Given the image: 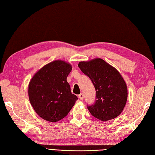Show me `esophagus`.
Listing matches in <instances>:
<instances>
[{
  "instance_id": "1",
  "label": "esophagus",
  "mask_w": 155,
  "mask_h": 155,
  "mask_svg": "<svg viewBox=\"0 0 155 155\" xmlns=\"http://www.w3.org/2000/svg\"><path fill=\"white\" fill-rule=\"evenodd\" d=\"M78 98H79V99L80 100H83V98H84V95H83V94H80L79 95H78Z\"/></svg>"
}]
</instances>
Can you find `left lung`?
<instances>
[{"label": "left lung", "instance_id": "8db88e82", "mask_svg": "<svg viewBox=\"0 0 155 155\" xmlns=\"http://www.w3.org/2000/svg\"><path fill=\"white\" fill-rule=\"evenodd\" d=\"M78 67L88 76L96 91V101L88 106V110L95 118L108 121L117 117L127 103V84L120 72L102 58L81 61Z\"/></svg>", "mask_w": 155, "mask_h": 155}]
</instances>
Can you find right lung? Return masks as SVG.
Listing matches in <instances>:
<instances>
[{
    "mask_svg": "<svg viewBox=\"0 0 155 155\" xmlns=\"http://www.w3.org/2000/svg\"><path fill=\"white\" fill-rule=\"evenodd\" d=\"M72 66L56 60L45 65L34 74L29 83V101L42 119L55 123L64 118L78 98L72 94L67 81Z\"/></svg>",
    "mask_w": 155,
    "mask_h": 155,
    "instance_id": "obj_1",
    "label": "right lung"
}]
</instances>
